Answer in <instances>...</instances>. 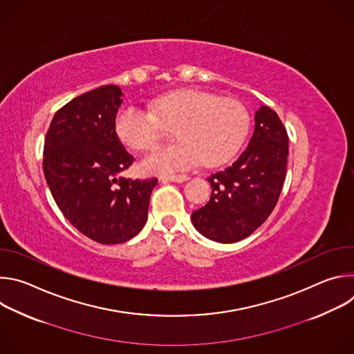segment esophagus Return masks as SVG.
Here are the masks:
<instances>
[{
	"label": "esophagus",
	"instance_id": "obj_1",
	"mask_svg": "<svg viewBox=\"0 0 354 354\" xmlns=\"http://www.w3.org/2000/svg\"><path fill=\"white\" fill-rule=\"evenodd\" d=\"M161 179H162V182H178V183H180V182L187 180L189 176L187 175H168V176H162Z\"/></svg>",
	"mask_w": 354,
	"mask_h": 354
}]
</instances>
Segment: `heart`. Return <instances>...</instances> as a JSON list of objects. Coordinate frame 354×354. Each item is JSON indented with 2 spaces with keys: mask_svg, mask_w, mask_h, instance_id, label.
Listing matches in <instances>:
<instances>
[{
  "mask_svg": "<svg viewBox=\"0 0 354 354\" xmlns=\"http://www.w3.org/2000/svg\"><path fill=\"white\" fill-rule=\"evenodd\" d=\"M249 113L235 99L201 91H176L153 100L149 112L126 105L115 118L118 138L129 148H153L174 127L178 142L157 148L142 160L148 174H168L189 168L200 160L216 167L231 160L249 131Z\"/></svg>",
  "mask_w": 354,
  "mask_h": 354,
  "instance_id": "1",
  "label": "heart"
}]
</instances>
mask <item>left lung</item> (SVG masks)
Instances as JSON below:
<instances>
[{
    "label": "left lung",
    "mask_w": 354,
    "mask_h": 354,
    "mask_svg": "<svg viewBox=\"0 0 354 354\" xmlns=\"http://www.w3.org/2000/svg\"><path fill=\"white\" fill-rule=\"evenodd\" d=\"M288 136L274 111L261 106L246 149L207 180V205L193 212L194 228L206 238L232 243L261 227L277 205L286 179Z\"/></svg>",
    "instance_id": "obj_1"
}]
</instances>
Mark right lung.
<instances>
[{
  "mask_svg": "<svg viewBox=\"0 0 354 354\" xmlns=\"http://www.w3.org/2000/svg\"><path fill=\"white\" fill-rule=\"evenodd\" d=\"M120 96L119 86L105 85L70 100L50 123L43 149L44 178L59 209L81 234L104 245L142 230L158 182L119 176L134 162L115 131Z\"/></svg>",
  "mask_w": 354,
  "mask_h": 354,
  "instance_id": "add662e5",
  "label": "right lung"
}]
</instances>
